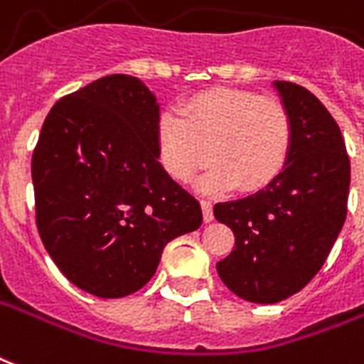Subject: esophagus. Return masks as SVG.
Wrapping results in <instances>:
<instances>
[{"mask_svg": "<svg viewBox=\"0 0 364 364\" xmlns=\"http://www.w3.org/2000/svg\"><path fill=\"white\" fill-rule=\"evenodd\" d=\"M200 206H203L204 222H212V220H214V210H212V203H210V200H206V198H203V200H200Z\"/></svg>", "mask_w": 364, "mask_h": 364, "instance_id": "esophagus-1", "label": "esophagus"}]
</instances>
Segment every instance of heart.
<instances>
[{"label":"heart","instance_id":"heart-1","mask_svg":"<svg viewBox=\"0 0 364 364\" xmlns=\"http://www.w3.org/2000/svg\"><path fill=\"white\" fill-rule=\"evenodd\" d=\"M293 121L282 100L241 88H210L164 112L158 119V152L173 179L187 181L214 160L200 189H264L287 166Z\"/></svg>","mask_w":364,"mask_h":364}]
</instances>
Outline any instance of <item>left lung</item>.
I'll use <instances>...</instances> for the list:
<instances>
[{
  "instance_id": "obj_1",
  "label": "left lung",
  "mask_w": 364,
  "mask_h": 364,
  "mask_svg": "<svg viewBox=\"0 0 364 364\" xmlns=\"http://www.w3.org/2000/svg\"><path fill=\"white\" fill-rule=\"evenodd\" d=\"M274 86L293 121L289 161L266 189L214 206L235 235L218 274L237 297L262 305L291 297L318 274L346 222L351 179L341 131L322 102L295 82Z\"/></svg>"
}]
</instances>
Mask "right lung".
<instances>
[{"label": "right lung", "instance_id": "right-lung-1", "mask_svg": "<svg viewBox=\"0 0 364 364\" xmlns=\"http://www.w3.org/2000/svg\"><path fill=\"white\" fill-rule=\"evenodd\" d=\"M160 106L136 77L107 75L58 100L32 154L36 228L61 274L117 299L154 276L203 210L158 161Z\"/></svg>", "mask_w": 364, "mask_h": 364}]
</instances>
